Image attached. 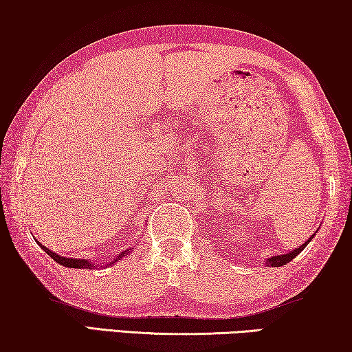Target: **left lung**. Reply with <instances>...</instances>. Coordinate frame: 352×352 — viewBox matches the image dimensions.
<instances>
[{"instance_id": "left-lung-1", "label": "left lung", "mask_w": 352, "mask_h": 352, "mask_svg": "<svg viewBox=\"0 0 352 352\" xmlns=\"http://www.w3.org/2000/svg\"><path fill=\"white\" fill-rule=\"evenodd\" d=\"M314 235H316V232L311 235L309 239L306 240L305 243L301 245L300 248H295V250H292V252H287V253H280V254H276V256H271V258H267L266 259V264H269V266H272V267H280V266H283V264H287V263H290L293 258H296L298 254H300L302 250L306 248V245L311 242L312 239H314Z\"/></svg>"}]
</instances>
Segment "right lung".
<instances>
[{"instance_id":"obj_1","label":"right lung","mask_w":352,"mask_h":352,"mask_svg":"<svg viewBox=\"0 0 352 352\" xmlns=\"http://www.w3.org/2000/svg\"><path fill=\"white\" fill-rule=\"evenodd\" d=\"M38 242V240H36ZM40 243V242H38ZM40 247L45 250V252L50 254V256L54 259L56 263H59L60 266H65V267H74V269H85V267H89V269H98V267H107L105 266V264L102 263V264H98V263H94V261H89V259H83V258H65V256H60V254H57V253H54V252H51L50 248H46L45 245H41L40 243ZM131 247H129L128 250H124V252H122V253H118L117 256H115L113 259H112V263L110 264H113V263H117L118 259H122V258H124L126 256V254L131 252Z\"/></svg>"}]
</instances>
